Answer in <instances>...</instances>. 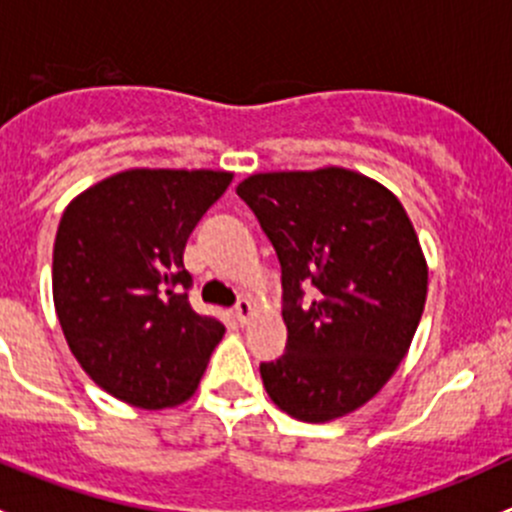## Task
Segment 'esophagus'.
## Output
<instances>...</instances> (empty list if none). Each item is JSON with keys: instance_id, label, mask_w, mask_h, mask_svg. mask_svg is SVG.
I'll return each instance as SVG.
<instances>
[{"instance_id": "obj_1", "label": "esophagus", "mask_w": 512, "mask_h": 512, "mask_svg": "<svg viewBox=\"0 0 512 512\" xmlns=\"http://www.w3.org/2000/svg\"><path fill=\"white\" fill-rule=\"evenodd\" d=\"M252 312H255V307H252L250 299H240V302L235 304V319H237V322H240V324L250 322Z\"/></svg>"}]
</instances>
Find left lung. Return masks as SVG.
Here are the masks:
<instances>
[{
  "label": "left lung",
  "instance_id": "1",
  "mask_svg": "<svg viewBox=\"0 0 512 512\" xmlns=\"http://www.w3.org/2000/svg\"><path fill=\"white\" fill-rule=\"evenodd\" d=\"M237 195L282 267L287 347L260 364L267 394L307 423L352 414L391 379L426 304V257L404 205L347 168L255 173Z\"/></svg>",
  "mask_w": 512,
  "mask_h": 512
}]
</instances>
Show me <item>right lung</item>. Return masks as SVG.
<instances>
[{
    "mask_svg": "<svg viewBox=\"0 0 512 512\" xmlns=\"http://www.w3.org/2000/svg\"><path fill=\"white\" fill-rule=\"evenodd\" d=\"M225 170L131 168L76 195L54 242V307L81 369L116 399L158 411L195 394L225 327L188 302L190 232Z\"/></svg>",
    "mask_w": 512,
    "mask_h": 512,
    "instance_id": "1",
    "label": "right lung"
}]
</instances>
